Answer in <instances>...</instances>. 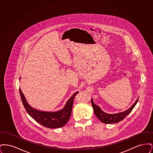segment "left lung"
Listing matches in <instances>:
<instances>
[{
	"mask_svg": "<svg viewBox=\"0 0 153 153\" xmlns=\"http://www.w3.org/2000/svg\"><path fill=\"white\" fill-rule=\"evenodd\" d=\"M138 99L139 98H138L136 102H135V103L129 109L124 112L114 114H109L103 112L97 105L95 104L93 100V99H92L91 100V102H92V105L94 108V111L96 116L102 122V123L105 124H112L119 122L127 117L131 112V111L137 104Z\"/></svg>",
	"mask_w": 153,
	"mask_h": 153,
	"instance_id": "obj_1",
	"label": "left lung"
}]
</instances>
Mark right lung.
Instances as JSON below:
<instances>
[{
	"label": "right lung",
	"mask_w": 153,
	"mask_h": 153,
	"mask_svg": "<svg viewBox=\"0 0 153 153\" xmlns=\"http://www.w3.org/2000/svg\"><path fill=\"white\" fill-rule=\"evenodd\" d=\"M19 92L23 106L30 116L40 124L50 128L62 127L68 122L72 113L74 97L79 93V92H75L67 101L65 107L60 111L46 112L41 111L31 107L26 101L20 88Z\"/></svg>",
	"instance_id": "1"
}]
</instances>
